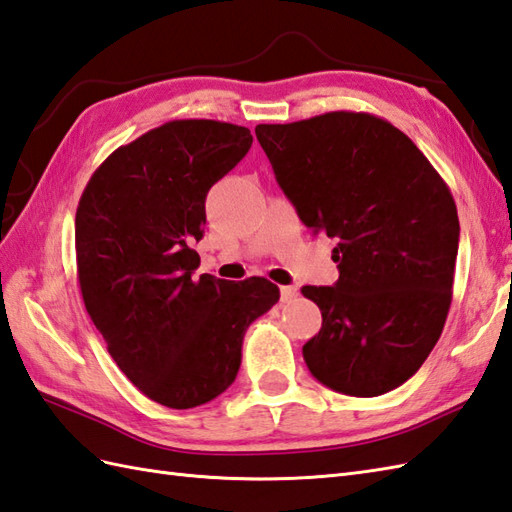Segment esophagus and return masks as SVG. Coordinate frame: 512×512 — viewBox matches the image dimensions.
Wrapping results in <instances>:
<instances>
[{
	"instance_id": "1",
	"label": "esophagus",
	"mask_w": 512,
	"mask_h": 512,
	"mask_svg": "<svg viewBox=\"0 0 512 512\" xmlns=\"http://www.w3.org/2000/svg\"><path fill=\"white\" fill-rule=\"evenodd\" d=\"M297 286H280V297L282 302H289V299H293L297 295Z\"/></svg>"
}]
</instances>
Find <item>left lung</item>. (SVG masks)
I'll use <instances>...</instances> for the list:
<instances>
[{
  "label": "left lung",
  "instance_id": "1",
  "mask_svg": "<svg viewBox=\"0 0 512 512\" xmlns=\"http://www.w3.org/2000/svg\"><path fill=\"white\" fill-rule=\"evenodd\" d=\"M256 139L304 226L336 241L339 280L302 289L323 319L302 350L310 373L354 397L397 389L450 313L460 226L445 180L369 112L260 123Z\"/></svg>",
  "mask_w": 512,
  "mask_h": 512
}]
</instances>
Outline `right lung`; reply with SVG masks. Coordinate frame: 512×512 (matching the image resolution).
I'll use <instances>...</instances> for the list:
<instances>
[{"label":"right lung","mask_w":512,"mask_h":512,"mask_svg":"<svg viewBox=\"0 0 512 512\" xmlns=\"http://www.w3.org/2000/svg\"><path fill=\"white\" fill-rule=\"evenodd\" d=\"M252 147L243 126L176 119L117 147L76 213L78 282L108 354L149 400L193 408L241 367L243 334L280 299L267 278H195L206 193Z\"/></svg>","instance_id":"obj_1"}]
</instances>
